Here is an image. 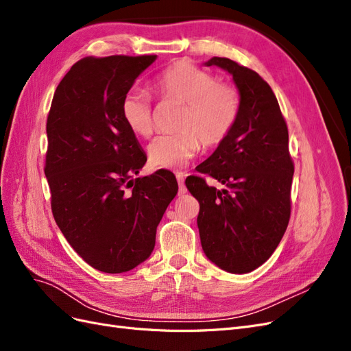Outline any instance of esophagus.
<instances>
[{
	"label": "esophagus",
	"instance_id": "esophagus-1",
	"mask_svg": "<svg viewBox=\"0 0 351 351\" xmlns=\"http://www.w3.org/2000/svg\"><path fill=\"white\" fill-rule=\"evenodd\" d=\"M176 178H177V183H178V193L183 195L187 192V189L184 186V176L182 173H177L176 174Z\"/></svg>",
	"mask_w": 351,
	"mask_h": 351
}]
</instances>
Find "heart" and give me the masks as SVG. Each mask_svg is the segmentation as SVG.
I'll return each instance as SVG.
<instances>
[{"label":"heart","mask_w":351,"mask_h":351,"mask_svg":"<svg viewBox=\"0 0 351 351\" xmlns=\"http://www.w3.org/2000/svg\"><path fill=\"white\" fill-rule=\"evenodd\" d=\"M162 99L184 104L177 123L178 133L159 136L147 147V159L155 168H183L200 149L224 142L240 114V95L214 74L180 60L165 67L152 82ZM121 119L133 134L149 137L154 132L152 101L145 90L130 89L121 101Z\"/></svg>","instance_id":"1"}]
</instances>
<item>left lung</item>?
Returning <instances> with one entry per match:
<instances>
[{
  "instance_id": "8db88e82",
  "label": "left lung",
  "mask_w": 351,
  "mask_h": 351,
  "mask_svg": "<svg viewBox=\"0 0 351 351\" xmlns=\"http://www.w3.org/2000/svg\"><path fill=\"white\" fill-rule=\"evenodd\" d=\"M205 66L228 71L240 95L234 129L197 171L218 180H186L199 202L202 249L217 267L231 274L259 268L277 249L290 221L294 164L289 129L269 84L256 71L230 58L212 57Z\"/></svg>"
}]
</instances>
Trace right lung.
<instances>
[{
	"label": "right lung",
	"mask_w": 351,
	"mask_h": 351,
	"mask_svg": "<svg viewBox=\"0 0 351 351\" xmlns=\"http://www.w3.org/2000/svg\"><path fill=\"white\" fill-rule=\"evenodd\" d=\"M156 56L86 57L56 89L47 120L52 215L92 268L127 272L151 256L156 227L178 190L171 171L136 177L146 155L121 101Z\"/></svg>",
	"instance_id": "right-lung-1"
}]
</instances>
